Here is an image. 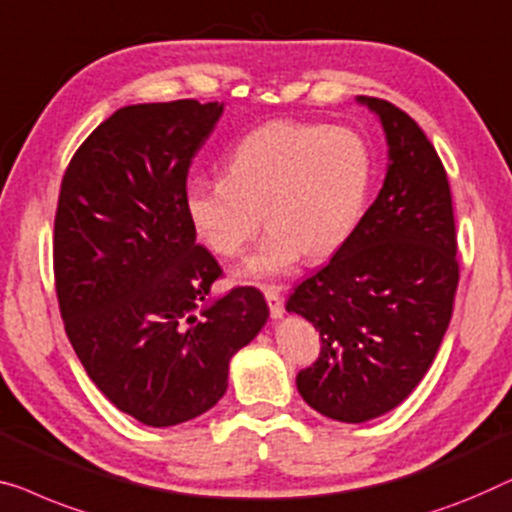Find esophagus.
<instances>
[{"label": "esophagus", "mask_w": 512, "mask_h": 512, "mask_svg": "<svg viewBox=\"0 0 512 512\" xmlns=\"http://www.w3.org/2000/svg\"><path fill=\"white\" fill-rule=\"evenodd\" d=\"M279 291H281L279 286H265V288H263L265 300H268V307H270V316H272V318H281V316H284V300H281Z\"/></svg>", "instance_id": "esophagus-1"}]
</instances>
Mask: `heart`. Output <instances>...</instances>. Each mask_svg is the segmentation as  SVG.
I'll return each mask as SVG.
<instances>
[{
    "label": "heart",
    "instance_id": "1",
    "mask_svg": "<svg viewBox=\"0 0 512 512\" xmlns=\"http://www.w3.org/2000/svg\"><path fill=\"white\" fill-rule=\"evenodd\" d=\"M372 180L374 157L358 131L268 122L226 154L224 177L187 184L184 214L212 254L233 258L265 212L270 228L238 272L265 281L295 270L307 254L342 249L365 217Z\"/></svg>",
    "mask_w": 512,
    "mask_h": 512
}]
</instances>
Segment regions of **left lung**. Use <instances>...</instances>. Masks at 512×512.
I'll return each mask as SVG.
<instances>
[{
	"label": "left lung",
	"mask_w": 512,
	"mask_h": 512,
	"mask_svg": "<svg viewBox=\"0 0 512 512\" xmlns=\"http://www.w3.org/2000/svg\"><path fill=\"white\" fill-rule=\"evenodd\" d=\"M355 101L385 133L383 187L353 238L286 302L321 335V355L295 379L300 395L339 422L379 418L411 395L446 335L459 281L453 198L434 145L392 103Z\"/></svg>",
	"instance_id": "obj_1"
}]
</instances>
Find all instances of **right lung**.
Here are the masks:
<instances>
[{
  "instance_id": "add662e5",
  "label": "right lung",
  "mask_w": 512,
  "mask_h": 512,
  "mask_svg": "<svg viewBox=\"0 0 512 512\" xmlns=\"http://www.w3.org/2000/svg\"><path fill=\"white\" fill-rule=\"evenodd\" d=\"M224 113L194 99L124 106L73 154L55 217L59 311L85 372L150 427L210 411L270 309L258 288L214 298L219 263L191 231V159Z\"/></svg>"
}]
</instances>
